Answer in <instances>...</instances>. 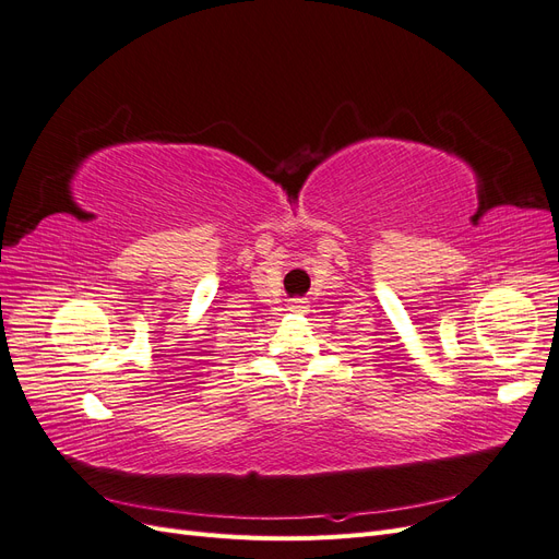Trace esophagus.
<instances>
[{"label":"esophagus","instance_id":"34e87169","mask_svg":"<svg viewBox=\"0 0 559 559\" xmlns=\"http://www.w3.org/2000/svg\"><path fill=\"white\" fill-rule=\"evenodd\" d=\"M294 310H302V308H306V306H302V302L300 300H296V306H292Z\"/></svg>","mask_w":559,"mask_h":559}]
</instances>
